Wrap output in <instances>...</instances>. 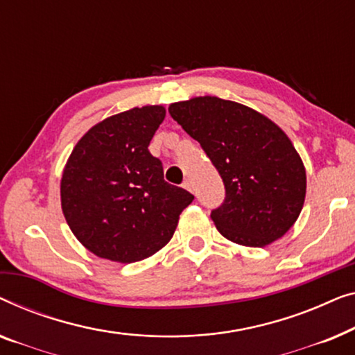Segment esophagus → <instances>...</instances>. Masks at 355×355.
<instances>
[{"label":"esophagus","mask_w":355,"mask_h":355,"mask_svg":"<svg viewBox=\"0 0 355 355\" xmlns=\"http://www.w3.org/2000/svg\"><path fill=\"white\" fill-rule=\"evenodd\" d=\"M183 188L188 189V191H193V183L189 182V180H184V182H183Z\"/></svg>","instance_id":"obj_1"}]
</instances>
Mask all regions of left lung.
<instances>
[{
  "label": "left lung",
  "instance_id": "left-lung-1",
  "mask_svg": "<svg viewBox=\"0 0 355 355\" xmlns=\"http://www.w3.org/2000/svg\"><path fill=\"white\" fill-rule=\"evenodd\" d=\"M173 121L196 139L225 184V201L211 217L222 236L249 248L279 239L306 199V167L275 122L217 96L168 106Z\"/></svg>",
  "mask_w": 355,
  "mask_h": 355
}]
</instances>
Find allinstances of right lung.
Returning <instances> with one entry per match:
<instances>
[{"label": "right lung", "instance_id": "right-lung-1", "mask_svg": "<svg viewBox=\"0 0 355 355\" xmlns=\"http://www.w3.org/2000/svg\"><path fill=\"white\" fill-rule=\"evenodd\" d=\"M164 106L133 107L78 139L61 178V206L76 238L94 256L132 263L171 241L194 196L164 180L149 143Z\"/></svg>", "mask_w": 355, "mask_h": 355}]
</instances>
